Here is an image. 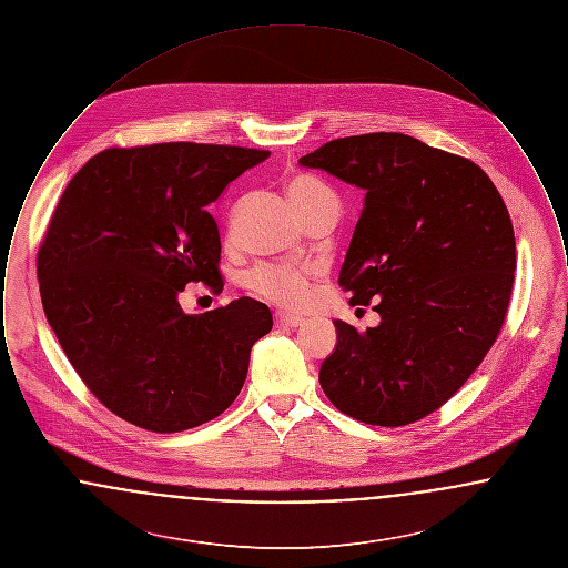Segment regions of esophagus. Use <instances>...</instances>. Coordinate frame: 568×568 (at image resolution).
I'll return each mask as SVG.
<instances>
[{
    "label": "esophagus",
    "instance_id": "34e87169",
    "mask_svg": "<svg viewBox=\"0 0 568 568\" xmlns=\"http://www.w3.org/2000/svg\"><path fill=\"white\" fill-rule=\"evenodd\" d=\"M274 324L276 327H297V325L304 324V320L297 315H290V313H276Z\"/></svg>",
    "mask_w": 568,
    "mask_h": 568
}]
</instances>
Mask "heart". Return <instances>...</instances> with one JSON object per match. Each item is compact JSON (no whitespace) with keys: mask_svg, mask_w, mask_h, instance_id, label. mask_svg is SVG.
<instances>
[{"mask_svg":"<svg viewBox=\"0 0 568 568\" xmlns=\"http://www.w3.org/2000/svg\"><path fill=\"white\" fill-rule=\"evenodd\" d=\"M287 193L302 216L324 202H336L334 193L311 176H294ZM246 285L253 294L285 308H300L311 300V271L292 264H257L246 274Z\"/></svg>","mask_w":568,"mask_h":568,"instance_id":"obj_1","label":"heart"}]
</instances>
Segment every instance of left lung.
Here are the masks:
<instances>
[{"instance_id":"1","label":"left lung","mask_w":568,"mask_h":568,"mask_svg":"<svg viewBox=\"0 0 568 568\" xmlns=\"http://www.w3.org/2000/svg\"><path fill=\"white\" fill-rule=\"evenodd\" d=\"M366 191L338 285L381 315L334 322L320 383L357 422L398 428L445 405L484 362L514 290L509 211L470 160L396 132L347 135L300 158Z\"/></svg>"}]
</instances>
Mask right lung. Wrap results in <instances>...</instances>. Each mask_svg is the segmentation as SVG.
<instances>
[{
    "label": "right lung",
    "instance_id": "obj_1",
    "mask_svg": "<svg viewBox=\"0 0 568 568\" xmlns=\"http://www.w3.org/2000/svg\"><path fill=\"white\" fill-rule=\"evenodd\" d=\"M271 153L195 142L112 146L82 165L38 251L54 336L89 392L151 433L202 426L236 400L272 329L253 297L187 315V283L223 290L209 204Z\"/></svg>",
    "mask_w": 568,
    "mask_h": 568
}]
</instances>
